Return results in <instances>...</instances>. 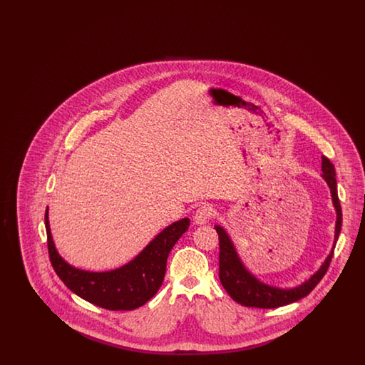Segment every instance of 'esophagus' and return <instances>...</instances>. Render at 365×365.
Wrapping results in <instances>:
<instances>
[{"mask_svg": "<svg viewBox=\"0 0 365 365\" xmlns=\"http://www.w3.org/2000/svg\"><path fill=\"white\" fill-rule=\"evenodd\" d=\"M213 215H215V210H213L212 207L202 205L201 208H198L195 210L192 219H194V223H195V225H200V226H201V225H207L209 220L213 217Z\"/></svg>", "mask_w": 365, "mask_h": 365, "instance_id": "obj_1", "label": "esophagus"}]
</instances>
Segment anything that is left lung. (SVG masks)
<instances>
[{
    "mask_svg": "<svg viewBox=\"0 0 365 365\" xmlns=\"http://www.w3.org/2000/svg\"><path fill=\"white\" fill-rule=\"evenodd\" d=\"M322 171L323 178L327 182L331 190L332 202L336 210V225H335V238H334V246L331 250L329 257L323 262V265L319 268L316 274H313L311 278L302 284L297 286L294 289H279L272 287L268 284L261 283L260 280L255 278L245 267L242 261L238 257L235 247L231 242L230 237L227 235L225 228L216 226V231L219 234V278L226 289L230 297L241 304L243 307L250 308H279L295 302L304 297L309 294L313 289L317 286V283L326 275L329 267H330L331 259L334 255V247L338 241L341 226H342V209L338 198L336 191V179H335V168L327 157H322Z\"/></svg>",
    "mask_w": 365,
    "mask_h": 365,
    "instance_id": "1",
    "label": "left lung"
}]
</instances>
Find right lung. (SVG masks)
Listing matches in <instances>:
<instances>
[{"label": "right lung", "mask_w": 365, "mask_h": 365, "mask_svg": "<svg viewBox=\"0 0 365 365\" xmlns=\"http://www.w3.org/2000/svg\"><path fill=\"white\" fill-rule=\"evenodd\" d=\"M187 217L164 228L134 260L108 272H88L63 260L53 243L48 208L45 227L53 269L63 283L88 302L109 311H133L146 304L163 284L167 259L178 240L187 231Z\"/></svg>", "instance_id": "obj_1"}]
</instances>
